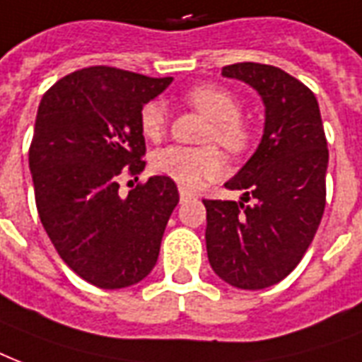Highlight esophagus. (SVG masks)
I'll return each mask as SVG.
<instances>
[{"instance_id":"obj_1","label":"esophagus","mask_w":362,"mask_h":362,"mask_svg":"<svg viewBox=\"0 0 362 362\" xmlns=\"http://www.w3.org/2000/svg\"><path fill=\"white\" fill-rule=\"evenodd\" d=\"M179 198H181V202H187L192 198V194H190L189 190H179Z\"/></svg>"}]
</instances>
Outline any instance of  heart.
I'll return each mask as SVG.
<instances>
[{"label":"heart","instance_id":"obj_1","mask_svg":"<svg viewBox=\"0 0 362 362\" xmlns=\"http://www.w3.org/2000/svg\"><path fill=\"white\" fill-rule=\"evenodd\" d=\"M185 102L190 107L206 115L211 120L207 128V141L221 143L226 151L240 155L251 143V130L240 117L242 103L232 92L221 86L202 85L185 94ZM139 130L147 139H160L166 130V109L160 102L145 103L139 111ZM151 166L158 175L170 177L183 189H198L206 181L217 179L225 170V158L217 147H164L156 151Z\"/></svg>","mask_w":362,"mask_h":362}]
</instances>
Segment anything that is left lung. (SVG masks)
<instances>
[{"label":"left lung","instance_id":"1","mask_svg":"<svg viewBox=\"0 0 362 362\" xmlns=\"http://www.w3.org/2000/svg\"><path fill=\"white\" fill-rule=\"evenodd\" d=\"M223 77L243 81L264 103V134L253 156L226 181L242 202L204 200L213 272L232 287L259 291L295 270L325 211L329 149L313 92L283 69L242 62ZM255 199L245 206L243 201Z\"/></svg>","mask_w":362,"mask_h":362}]
</instances>
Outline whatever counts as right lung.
Instances as JSON below:
<instances>
[{
    "mask_svg": "<svg viewBox=\"0 0 362 362\" xmlns=\"http://www.w3.org/2000/svg\"><path fill=\"white\" fill-rule=\"evenodd\" d=\"M172 81L85 67L54 83L39 103L30 145L39 219L62 260L100 288L149 276L177 206V187L164 175L119 194L122 170L137 175L145 168L139 111Z\"/></svg>",
    "mask_w": 362,
    "mask_h": 362,
    "instance_id": "right-lung-1",
    "label": "right lung"
}]
</instances>
